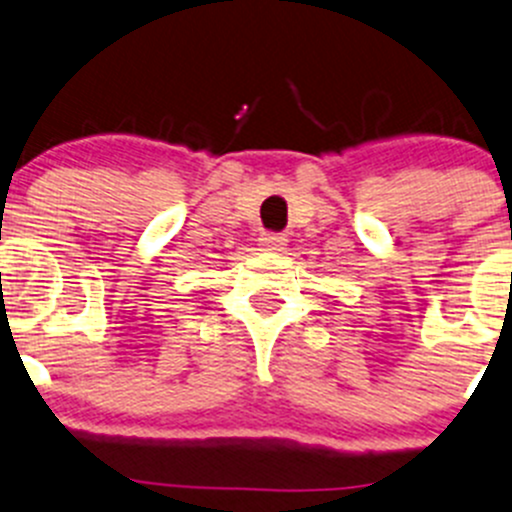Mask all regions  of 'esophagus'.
<instances>
[{"label": "esophagus", "instance_id": "obj_1", "mask_svg": "<svg viewBox=\"0 0 512 512\" xmlns=\"http://www.w3.org/2000/svg\"><path fill=\"white\" fill-rule=\"evenodd\" d=\"M260 242L267 250H282V247L287 245V237L280 235V232H265V235L260 237Z\"/></svg>", "mask_w": 512, "mask_h": 512}]
</instances>
